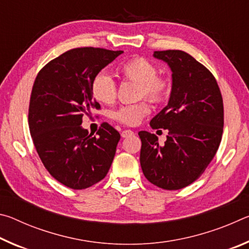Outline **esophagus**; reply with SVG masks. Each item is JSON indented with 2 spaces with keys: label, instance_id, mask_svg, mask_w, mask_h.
<instances>
[{
  "label": "esophagus",
  "instance_id": "obj_1",
  "mask_svg": "<svg viewBox=\"0 0 249 249\" xmlns=\"http://www.w3.org/2000/svg\"><path fill=\"white\" fill-rule=\"evenodd\" d=\"M121 135H122V137L125 138V137L132 136V135H134V132H133V130H130V129H125V130H123V132H122Z\"/></svg>",
  "mask_w": 249,
  "mask_h": 249
}]
</instances>
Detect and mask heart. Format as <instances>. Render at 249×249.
<instances>
[{"label":"heart","instance_id":"obj_1","mask_svg":"<svg viewBox=\"0 0 249 249\" xmlns=\"http://www.w3.org/2000/svg\"><path fill=\"white\" fill-rule=\"evenodd\" d=\"M120 72L125 79L140 84L138 96H146L151 102L160 103L168 99L171 93V80L166 75L157 74V67L144 57H135L125 61L120 67ZM91 91L94 99L104 104H112L117 95L114 79L107 72H100L92 81ZM150 107L146 101L125 104L113 113V117L122 124L135 126L147 115Z\"/></svg>","mask_w":249,"mask_h":249}]
</instances>
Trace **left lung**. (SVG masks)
<instances>
[{
	"instance_id": "1",
	"label": "left lung",
	"mask_w": 249,
	"mask_h": 249,
	"mask_svg": "<svg viewBox=\"0 0 249 249\" xmlns=\"http://www.w3.org/2000/svg\"><path fill=\"white\" fill-rule=\"evenodd\" d=\"M172 71L168 105L150 121L168 129L165 145L142 130L141 166L146 179L165 190H179L199 178L220 146L224 125L223 99L214 75L182 50L155 52Z\"/></svg>"
}]
</instances>
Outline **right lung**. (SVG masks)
Masks as SVG:
<instances>
[{
  "label": "right lung",
  "instance_id": "obj_1",
  "mask_svg": "<svg viewBox=\"0 0 249 249\" xmlns=\"http://www.w3.org/2000/svg\"><path fill=\"white\" fill-rule=\"evenodd\" d=\"M122 50L81 47L49 61L34 82L28 125L41 162L66 187L82 190L108 172L121 135L103 123L98 136L82 128V116L100 108L92 81Z\"/></svg>",
  "mask_w": 249,
  "mask_h": 249
}]
</instances>
